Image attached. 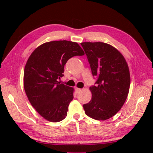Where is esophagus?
<instances>
[{
    "instance_id": "1",
    "label": "esophagus",
    "mask_w": 153,
    "mask_h": 153,
    "mask_svg": "<svg viewBox=\"0 0 153 153\" xmlns=\"http://www.w3.org/2000/svg\"><path fill=\"white\" fill-rule=\"evenodd\" d=\"M75 91H76V93H79V92H81V91H82V89L79 88H75Z\"/></svg>"
}]
</instances>
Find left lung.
I'll return each mask as SVG.
<instances>
[{
	"label": "left lung",
	"instance_id": "8db88e82",
	"mask_svg": "<svg viewBox=\"0 0 153 153\" xmlns=\"http://www.w3.org/2000/svg\"><path fill=\"white\" fill-rule=\"evenodd\" d=\"M81 46L97 77L95 85L90 87L91 100L83 105L85 114L97 120L116 115L124 104L130 86V74L126 60L113 46L100 42H82Z\"/></svg>",
	"mask_w": 153,
	"mask_h": 153
}]
</instances>
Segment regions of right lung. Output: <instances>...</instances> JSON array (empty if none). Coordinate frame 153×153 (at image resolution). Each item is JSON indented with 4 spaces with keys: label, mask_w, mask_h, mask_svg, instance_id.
Instances as JSON below:
<instances>
[{
    "label": "right lung",
    "mask_w": 153,
    "mask_h": 153,
    "mask_svg": "<svg viewBox=\"0 0 153 153\" xmlns=\"http://www.w3.org/2000/svg\"><path fill=\"white\" fill-rule=\"evenodd\" d=\"M84 54L76 42L60 40L42 44L28 58L24 68L25 92L31 105L47 120L60 122L67 116L74 88L58 80L64 76L70 58Z\"/></svg>",
    "instance_id": "right-lung-1"
}]
</instances>
